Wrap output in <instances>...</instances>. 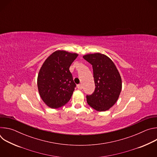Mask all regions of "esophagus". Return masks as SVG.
Segmentation results:
<instances>
[{
  "label": "esophagus",
  "instance_id": "obj_1",
  "mask_svg": "<svg viewBox=\"0 0 157 157\" xmlns=\"http://www.w3.org/2000/svg\"><path fill=\"white\" fill-rule=\"evenodd\" d=\"M77 87H78V89H80V90L82 89V85L81 84H78L77 85Z\"/></svg>",
  "mask_w": 157,
  "mask_h": 157
}]
</instances>
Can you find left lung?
Listing matches in <instances>:
<instances>
[{
  "label": "left lung",
  "instance_id": "8db88e82",
  "mask_svg": "<svg viewBox=\"0 0 157 157\" xmlns=\"http://www.w3.org/2000/svg\"><path fill=\"white\" fill-rule=\"evenodd\" d=\"M83 58L93 66L95 90L87 95V102L94 109L109 110L117 102L122 89V79L116 65L108 56L99 53L88 54Z\"/></svg>",
  "mask_w": 157,
  "mask_h": 157
}]
</instances>
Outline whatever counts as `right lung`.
I'll list each match as a JSON object with an SVG mask.
<instances>
[{
	"mask_svg": "<svg viewBox=\"0 0 157 157\" xmlns=\"http://www.w3.org/2000/svg\"><path fill=\"white\" fill-rule=\"evenodd\" d=\"M78 56L57 50L41 66L37 78L38 92L43 101L50 108L61 107L70 100L76 84L70 67Z\"/></svg>",
	"mask_w": 157,
	"mask_h": 157,
	"instance_id": "1",
	"label": "right lung"
}]
</instances>
